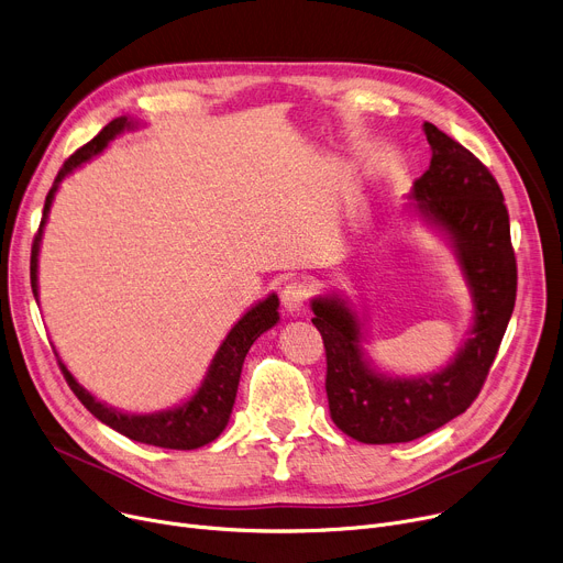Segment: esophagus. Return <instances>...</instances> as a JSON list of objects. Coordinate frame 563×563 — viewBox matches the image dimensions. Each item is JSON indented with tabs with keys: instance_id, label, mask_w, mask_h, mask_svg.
<instances>
[{
	"instance_id": "esophagus-1",
	"label": "esophagus",
	"mask_w": 563,
	"mask_h": 563,
	"mask_svg": "<svg viewBox=\"0 0 563 563\" xmlns=\"http://www.w3.org/2000/svg\"><path fill=\"white\" fill-rule=\"evenodd\" d=\"M308 299H310V285L306 280H289L280 291L283 308L291 314L301 312L306 308Z\"/></svg>"
}]
</instances>
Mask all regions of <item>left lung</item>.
Instances as JSON below:
<instances>
[{
    "label": "left lung",
    "instance_id": "left-lung-1",
    "mask_svg": "<svg viewBox=\"0 0 563 563\" xmlns=\"http://www.w3.org/2000/svg\"><path fill=\"white\" fill-rule=\"evenodd\" d=\"M431 164L416 180L418 210L459 246L475 297V327L454 363L429 378H386L361 358V329L338 299H314L312 323L327 349V395L340 431L367 445L422 438L470 408L484 388L516 306L518 266L505 196L493 173L459 141L424 123Z\"/></svg>",
    "mask_w": 563,
    "mask_h": 563
}]
</instances>
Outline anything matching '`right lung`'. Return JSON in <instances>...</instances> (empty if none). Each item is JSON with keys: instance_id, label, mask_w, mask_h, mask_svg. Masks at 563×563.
I'll return each instance as SVG.
<instances>
[{"instance_id": "obj_1", "label": "right lung", "mask_w": 563, "mask_h": 563, "mask_svg": "<svg viewBox=\"0 0 563 563\" xmlns=\"http://www.w3.org/2000/svg\"><path fill=\"white\" fill-rule=\"evenodd\" d=\"M125 128H130L128 118H115V121H111L109 125L102 128V132L98 136H93L86 145H81L79 151H75L64 162L62 170L56 173L54 185L45 198L43 221L38 225V232H36L34 244H32V289H34L36 299H38V289H36L38 287L36 285V266L38 264L36 262H38L41 232H43V223L49 212V205H52L58 183H62L64 177L73 168H77L81 162L96 157L102 147H107V143L115 134H121ZM276 321H278V297L276 294H272L269 299L257 303L253 310H249L240 321L234 323V329L228 333L221 349L217 351V356L212 361L210 372H207L202 388L191 397V401H187L185 406L175 408V410L159 412V416H125V412H121V410H113L88 395L73 378V374L66 369V365L62 361H58V367H62L75 397L88 410H91L100 422L115 429L118 433H123L136 442H145V445H155V448H164V450H183V452L198 450V448L207 445V442L219 438L221 431L225 429V424L230 420V412H232L234 397H236V386H240V376H242V365H244L246 353H249L251 344L264 331H269Z\"/></svg>"}]
</instances>
